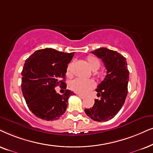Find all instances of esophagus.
Listing matches in <instances>:
<instances>
[{
  "label": "esophagus",
  "mask_w": 153,
  "mask_h": 153,
  "mask_svg": "<svg viewBox=\"0 0 153 153\" xmlns=\"http://www.w3.org/2000/svg\"><path fill=\"white\" fill-rule=\"evenodd\" d=\"M77 95H78V97H80V98H81V99H84V98H85L84 96H82V95H80V94H77Z\"/></svg>",
  "instance_id": "1"
}]
</instances>
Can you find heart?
<instances>
[{"instance_id": "heart-1", "label": "heart", "mask_w": 153, "mask_h": 153, "mask_svg": "<svg viewBox=\"0 0 153 153\" xmlns=\"http://www.w3.org/2000/svg\"><path fill=\"white\" fill-rule=\"evenodd\" d=\"M87 62L89 68L91 71H97L100 68L101 62L97 57L94 56H89L87 57ZM73 63H70L66 67V75L68 78H71L73 76ZM102 73H97L96 76L99 78L101 76ZM70 87L75 92L80 94H85L89 90L92 89L94 87V82L92 80H82L80 78L75 79L70 84Z\"/></svg>"}]
</instances>
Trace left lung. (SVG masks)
Wrapping results in <instances>:
<instances>
[{
    "mask_svg": "<svg viewBox=\"0 0 153 153\" xmlns=\"http://www.w3.org/2000/svg\"><path fill=\"white\" fill-rule=\"evenodd\" d=\"M91 53L102 59L107 71L96 89L100 99H95L93 106L85 112L93 120L106 122L115 117L125 103L129 72L126 58L116 51L101 48Z\"/></svg>",
    "mask_w": 153,
    "mask_h": 153,
    "instance_id": "obj_1",
    "label": "left lung"
}]
</instances>
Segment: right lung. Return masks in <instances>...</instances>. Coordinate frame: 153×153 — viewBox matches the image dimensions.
I'll return each instance as SVG.
<instances>
[{"instance_id": "add662e5", "label": "right lung", "mask_w": 153, "mask_h": 153, "mask_svg": "<svg viewBox=\"0 0 153 153\" xmlns=\"http://www.w3.org/2000/svg\"><path fill=\"white\" fill-rule=\"evenodd\" d=\"M73 55L74 52L45 48L26 59L22 72V91L28 108L38 117L56 120L66 112L68 98L74 93L66 89L59 94L55 87L66 88V67Z\"/></svg>"}]
</instances>
